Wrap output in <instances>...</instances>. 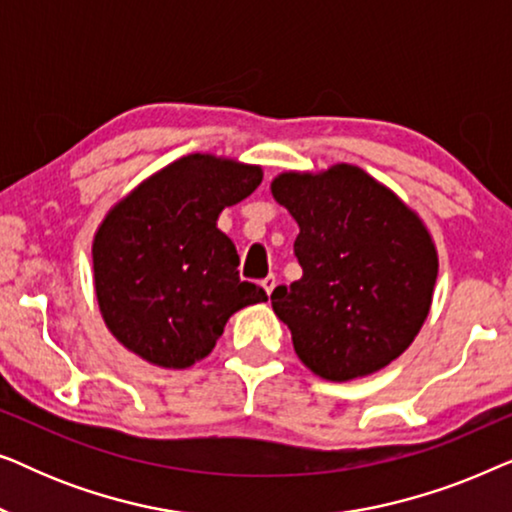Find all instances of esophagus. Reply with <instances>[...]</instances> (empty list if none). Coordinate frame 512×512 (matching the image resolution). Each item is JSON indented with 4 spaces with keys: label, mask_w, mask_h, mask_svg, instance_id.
I'll use <instances>...</instances> for the list:
<instances>
[{
    "label": "esophagus",
    "mask_w": 512,
    "mask_h": 512,
    "mask_svg": "<svg viewBox=\"0 0 512 512\" xmlns=\"http://www.w3.org/2000/svg\"><path fill=\"white\" fill-rule=\"evenodd\" d=\"M261 286L265 289V293H268V296H270V293L275 291V286H277V277H275V275H268V277H265L263 282H261Z\"/></svg>",
    "instance_id": "34e87169"
}]
</instances>
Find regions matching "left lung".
Returning a JSON list of instances; mask_svg holds the SVG:
<instances>
[{
	"label": "left lung",
	"mask_w": 512,
	"mask_h": 512,
	"mask_svg": "<svg viewBox=\"0 0 512 512\" xmlns=\"http://www.w3.org/2000/svg\"><path fill=\"white\" fill-rule=\"evenodd\" d=\"M300 233L303 277L272 291L293 349L333 382L398 359L429 317L438 254L422 219L356 165L284 172L270 184Z\"/></svg>",
	"instance_id": "1"
}]
</instances>
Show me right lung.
Wrapping results in <instances>:
<instances>
[{
    "label": "right lung",
    "mask_w": 512,
    "mask_h": 512,
    "mask_svg": "<svg viewBox=\"0 0 512 512\" xmlns=\"http://www.w3.org/2000/svg\"><path fill=\"white\" fill-rule=\"evenodd\" d=\"M263 172L209 153L174 160L104 216L93 240L102 319L132 354L160 368L205 359L226 321L268 300L242 282L219 214L258 188Z\"/></svg>",
    "instance_id": "obj_1"
}]
</instances>
